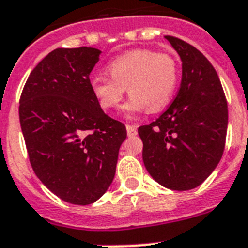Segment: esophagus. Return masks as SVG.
<instances>
[{
	"instance_id": "34e87169",
	"label": "esophagus",
	"mask_w": 248,
	"mask_h": 248,
	"mask_svg": "<svg viewBox=\"0 0 248 248\" xmlns=\"http://www.w3.org/2000/svg\"><path fill=\"white\" fill-rule=\"evenodd\" d=\"M126 130L128 136H136L137 135V127L133 124H126Z\"/></svg>"
}]
</instances>
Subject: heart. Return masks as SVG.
Wrapping results in <instances>:
<instances>
[{
    "label": "heart",
    "mask_w": 248,
    "mask_h": 248,
    "mask_svg": "<svg viewBox=\"0 0 248 248\" xmlns=\"http://www.w3.org/2000/svg\"><path fill=\"white\" fill-rule=\"evenodd\" d=\"M109 78L91 79L94 97L105 111L120 108L128 91L126 105L130 115L158 112L171 101L178 78L177 62L170 53L137 48L116 57L107 66Z\"/></svg>",
    "instance_id": "b5f03b06"
}]
</instances>
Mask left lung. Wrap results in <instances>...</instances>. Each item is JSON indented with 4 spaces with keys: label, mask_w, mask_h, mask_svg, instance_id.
Here are the masks:
<instances>
[{
    "label": "left lung",
    "mask_w": 248,
    "mask_h": 248,
    "mask_svg": "<svg viewBox=\"0 0 248 248\" xmlns=\"http://www.w3.org/2000/svg\"><path fill=\"white\" fill-rule=\"evenodd\" d=\"M165 38L182 60V81L169 108L139 127L142 158L158 184L187 191L200 186L222 157L227 100L216 70L199 49L173 36Z\"/></svg>",
    "instance_id": "obj_1"
}]
</instances>
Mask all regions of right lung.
I'll return each mask as SVG.
<instances>
[{"label": "right lung", "mask_w": 248, "mask_h": 248, "mask_svg": "<svg viewBox=\"0 0 248 248\" xmlns=\"http://www.w3.org/2000/svg\"><path fill=\"white\" fill-rule=\"evenodd\" d=\"M101 51L56 48L30 73L20 97V124L34 173L57 197L93 203L115 177L122 122L101 108L90 73Z\"/></svg>", "instance_id": "right-lung-1"}]
</instances>
